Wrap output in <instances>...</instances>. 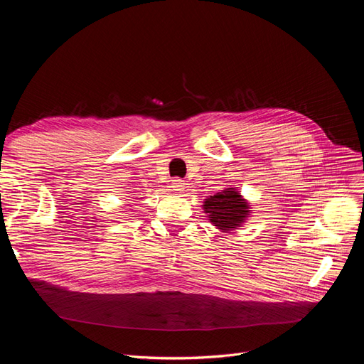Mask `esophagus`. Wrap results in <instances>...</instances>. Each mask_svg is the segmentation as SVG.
Wrapping results in <instances>:
<instances>
[{"label":"esophagus","mask_w":364,"mask_h":364,"mask_svg":"<svg viewBox=\"0 0 364 364\" xmlns=\"http://www.w3.org/2000/svg\"><path fill=\"white\" fill-rule=\"evenodd\" d=\"M172 188L176 193H183L186 191V183L180 178H175V180H172Z\"/></svg>","instance_id":"esophagus-1"}]
</instances>
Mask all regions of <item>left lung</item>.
<instances>
[{
	"mask_svg": "<svg viewBox=\"0 0 364 364\" xmlns=\"http://www.w3.org/2000/svg\"><path fill=\"white\" fill-rule=\"evenodd\" d=\"M250 205L252 204L236 188H227L207 196L203 203V209L209 218V223H212L218 230L230 233L247 223L248 216L253 213Z\"/></svg>",
	"mask_w": 364,
	"mask_h": 364,
	"instance_id": "8db88e82",
	"label": "left lung"
}]
</instances>
